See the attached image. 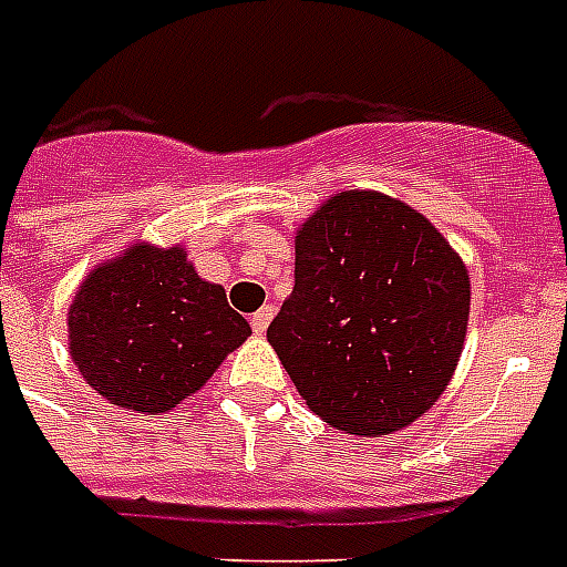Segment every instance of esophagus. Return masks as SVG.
I'll return each instance as SVG.
<instances>
[{
    "label": "esophagus",
    "mask_w": 567,
    "mask_h": 567,
    "mask_svg": "<svg viewBox=\"0 0 567 567\" xmlns=\"http://www.w3.org/2000/svg\"><path fill=\"white\" fill-rule=\"evenodd\" d=\"M270 320H274V306H261V309L249 318V327H252L256 336H265L267 327H270Z\"/></svg>",
    "instance_id": "obj_1"
}]
</instances>
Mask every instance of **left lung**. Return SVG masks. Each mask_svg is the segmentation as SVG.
Listing matches in <instances>:
<instances>
[{
    "instance_id": "left-lung-1",
    "label": "left lung",
    "mask_w": 567,
    "mask_h": 567,
    "mask_svg": "<svg viewBox=\"0 0 567 567\" xmlns=\"http://www.w3.org/2000/svg\"><path fill=\"white\" fill-rule=\"evenodd\" d=\"M467 311V270L441 231L391 196L347 190L297 231L293 291L267 341L311 412L385 435L439 400Z\"/></svg>"
}]
</instances>
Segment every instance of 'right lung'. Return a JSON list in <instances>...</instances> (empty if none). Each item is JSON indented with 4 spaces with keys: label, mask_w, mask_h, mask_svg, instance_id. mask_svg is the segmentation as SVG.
<instances>
[{
    "label": "right lung",
    "mask_w": 567,
    "mask_h": 567,
    "mask_svg": "<svg viewBox=\"0 0 567 567\" xmlns=\"http://www.w3.org/2000/svg\"><path fill=\"white\" fill-rule=\"evenodd\" d=\"M249 323L179 247H135L96 267L70 306V353L105 400L167 412L244 344Z\"/></svg>",
    "instance_id": "obj_1"
}]
</instances>
